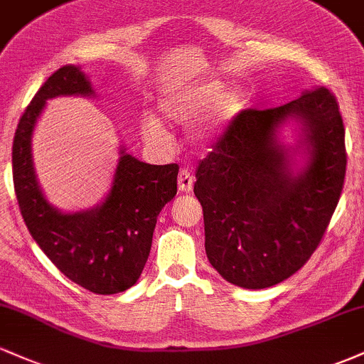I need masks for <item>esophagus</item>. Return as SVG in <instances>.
I'll list each match as a JSON object with an SVG mask.
<instances>
[{
	"label": "esophagus",
	"instance_id": "1",
	"mask_svg": "<svg viewBox=\"0 0 364 364\" xmlns=\"http://www.w3.org/2000/svg\"><path fill=\"white\" fill-rule=\"evenodd\" d=\"M178 186L179 190L185 191V193H190L193 190V176L188 169H181L179 171V176H178Z\"/></svg>",
	"mask_w": 364,
	"mask_h": 364
}]
</instances>
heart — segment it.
Returning <instances> with one entry per match:
<instances>
[{
  "label": "heart",
  "instance_id": "1",
  "mask_svg": "<svg viewBox=\"0 0 364 364\" xmlns=\"http://www.w3.org/2000/svg\"><path fill=\"white\" fill-rule=\"evenodd\" d=\"M224 83L219 80L198 82L168 95L161 101V109L173 123H188L207 111L200 132L203 135L223 132L232 121L240 118L246 107V99L237 89L223 92ZM144 139L152 145H166L169 133L156 116H145L141 119Z\"/></svg>",
  "mask_w": 364,
  "mask_h": 364
}]
</instances>
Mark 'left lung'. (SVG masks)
<instances>
[{
    "label": "left lung",
    "instance_id": "1",
    "mask_svg": "<svg viewBox=\"0 0 364 364\" xmlns=\"http://www.w3.org/2000/svg\"><path fill=\"white\" fill-rule=\"evenodd\" d=\"M304 123L311 161L292 177L274 132ZM348 154L336 95L325 87L270 109H245L200 161L195 196L202 203L208 262L228 282L263 289L310 260L339 203Z\"/></svg>",
    "mask_w": 364,
    "mask_h": 364
}]
</instances>
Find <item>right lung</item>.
Masks as SVG:
<instances>
[{
	"instance_id": "1",
	"label": "right lung",
	"mask_w": 364,
	"mask_h": 364,
	"mask_svg": "<svg viewBox=\"0 0 364 364\" xmlns=\"http://www.w3.org/2000/svg\"><path fill=\"white\" fill-rule=\"evenodd\" d=\"M77 66H63L37 90L16 127L14 186L28 232L70 281L95 294H116L139 281L147 262L159 212L178 191V164L152 166L121 150L109 195L87 212L61 214L41 193L31 136L46 101L56 95H90Z\"/></svg>"
}]
</instances>
